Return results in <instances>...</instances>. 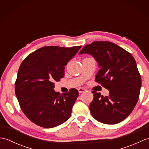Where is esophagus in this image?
Segmentation results:
<instances>
[{
    "label": "esophagus",
    "instance_id": "34e87169",
    "mask_svg": "<svg viewBox=\"0 0 149 149\" xmlns=\"http://www.w3.org/2000/svg\"><path fill=\"white\" fill-rule=\"evenodd\" d=\"M85 91H86V89H84V88H79V89H78V91H79V93H83Z\"/></svg>",
    "mask_w": 149,
    "mask_h": 149
}]
</instances>
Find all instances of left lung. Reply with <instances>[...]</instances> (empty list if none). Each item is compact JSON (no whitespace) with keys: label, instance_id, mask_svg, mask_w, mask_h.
<instances>
[{"label":"left lung","instance_id":"left-lung-1","mask_svg":"<svg viewBox=\"0 0 149 149\" xmlns=\"http://www.w3.org/2000/svg\"><path fill=\"white\" fill-rule=\"evenodd\" d=\"M92 56L99 70L98 83L109 91L104 97L93 91L89 109L93 118L106 124H116L125 120L139 99L141 79L134 58L130 53L109 42H94L84 46L79 54Z\"/></svg>","mask_w":149,"mask_h":149}]
</instances>
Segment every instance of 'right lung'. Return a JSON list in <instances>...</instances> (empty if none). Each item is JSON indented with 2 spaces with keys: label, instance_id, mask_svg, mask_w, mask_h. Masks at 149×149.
Here are the masks:
<instances>
[{
  "label": "right lung",
  "instance_id": "1",
  "mask_svg": "<svg viewBox=\"0 0 149 149\" xmlns=\"http://www.w3.org/2000/svg\"><path fill=\"white\" fill-rule=\"evenodd\" d=\"M81 48L43 47L30 54L21 63L15 94L22 111L35 124L52 128L70 117L78 91L72 88L60 94L54 91V83L64 77L65 66Z\"/></svg>",
  "mask_w": 149,
  "mask_h": 149
}]
</instances>
